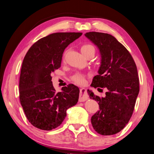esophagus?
Here are the masks:
<instances>
[{
	"label": "esophagus",
	"mask_w": 154,
	"mask_h": 154,
	"mask_svg": "<svg viewBox=\"0 0 154 154\" xmlns=\"http://www.w3.org/2000/svg\"><path fill=\"white\" fill-rule=\"evenodd\" d=\"M89 99L88 94L87 93V90L86 88H81L80 89V94L79 97V102H84L86 101Z\"/></svg>",
	"instance_id": "1"
}]
</instances>
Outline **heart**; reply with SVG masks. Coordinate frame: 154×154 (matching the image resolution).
Returning <instances> with one entry per match:
<instances>
[{
  "label": "heart",
  "instance_id": "obj_1",
  "mask_svg": "<svg viewBox=\"0 0 154 154\" xmlns=\"http://www.w3.org/2000/svg\"><path fill=\"white\" fill-rule=\"evenodd\" d=\"M93 50L94 51V48L93 46L89 45V44H84L81 46V51L83 54H85L88 51ZM65 55V53L64 55V57ZM72 80L74 82L75 84H84L86 82V77L84 75L82 74V73H76L72 77Z\"/></svg>",
  "mask_w": 154,
  "mask_h": 154
}]
</instances>
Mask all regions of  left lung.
I'll return each mask as SVG.
<instances>
[{"label": "left lung", "instance_id": "8db88e82", "mask_svg": "<svg viewBox=\"0 0 154 154\" xmlns=\"http://www.w3.org/2000/svg\"><path fill=\"white\" fill-rule=\"evenodd\" d=\"M85 35L97 46L101 56L99 75L91 86L108 90L105 97L88 90L90 98L99 105V110L91 118L92 125L99 134L113 135L123 130L132 116L139 93L137 68L130 53L110 34L92 31Z\"/></svg>", "mask_w": 154, "mask_h": 154}]
</instances>
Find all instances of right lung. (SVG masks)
<instances>
[{"mask_svg":"<svg viewBox=\"0 0 154 154\" xmlns=\"http://www.w3.org/2000/svg\"><path fill=\"white\" fill-rule=\"evenodd\" d=\"M82 33L50 34L31 46L24 57L19 82V97L28 121L42 130L60 126L66 110L77 104L79 88L73 84L56 92L52 73L61 66L64 49Z\"/></svg>","mask_w":154,"mask_h":154,"instance_id":"obj_1","label":"right lung"}]
</instances>
